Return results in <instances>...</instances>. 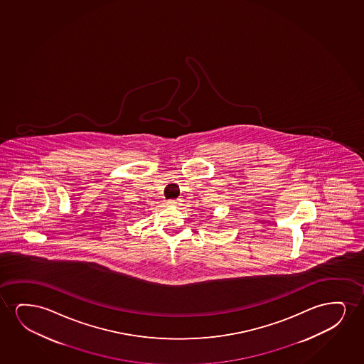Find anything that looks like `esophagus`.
Masks as SVG:
<instances>
[{
  "mask_svg": "<svg viewBox=\"0 0 364 364\" xmlns=\"http://www.w3.org/2000/svg\"><path fill=\"white\" fill-rule=\"evenodd\" d=\"M166 203H168V205H171V206H176V205H178L176 200H168Z\"/></svg>",
  "mask_w": 364,
  "mask_h": 364,
  "instance_id": "obj_1",
  "label": "esophagus"
}]
</instances>
